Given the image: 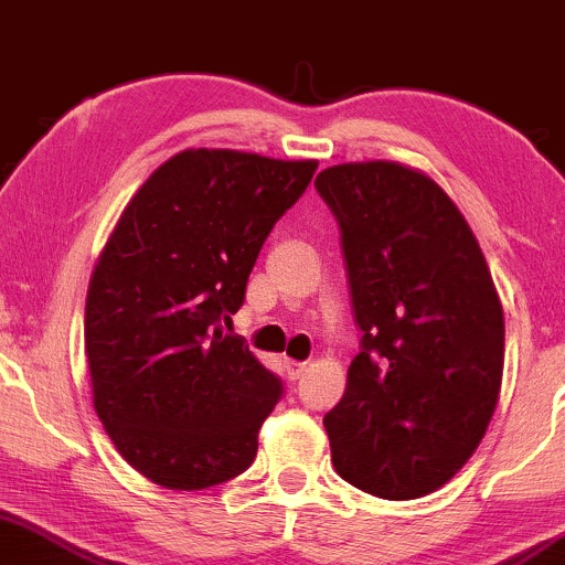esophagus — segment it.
Returning <instances> with one entry per match:
<instances>
[{
  "mask_svg": "<svg viewBox=\"0 0 565 565\" xmlns=\"http://www.w3.org/2000/svg\"><path fill=\"white\" fill-rule=\"evenodd\" d=\"M285 372H288L290 380H301L307 372V363H299V361H285Z\"/></svg>",
  "mask_w": 565,
  "mask_h": 565,
  "instance_id": "obj_1",
  "label": "esophagus"
}]
</instances>
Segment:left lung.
Segmentation results:
<instances>
[{
	"label": "left lung",
	"instance_id": "1",
	"mask_svg": "<svg viewBox=\"0 0 565 565\" xmlns=\"http://www.w3.org/2000/svg\"><path fill=\"white\" fill-rule=\"evenodd\" d=\"M315 188L342 228L363 331L323 417L333 469L363 493L420 499L471 458L499 404L501 299L469 223L428 174L339 163Z\"/></svg>",
	"mask_w": 565,
	"mask_h": 565
}]
</instances>
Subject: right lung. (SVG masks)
I'll list each match as a JSON object with an SVG mask.
<instances>
[{
    "instance_id": "add662e5",
    "label": "right lung",
    "mask_w": 565,
    "mask_h": 565,
    "mask_svg": "<svg viewBox=\"0 0 565 565\" xmlns=\"http://www.w3.org/2000/svg\"><path fill=\"white\" fill-rule=\"evenodd\" d=\"M318 161L183 150L126 204L94 266L86 358L94 409L126 463L204 490L256 460L282 382L228 337L247 277Z\"/></svg>"
}]
</instances>
